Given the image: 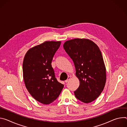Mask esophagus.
Wrapping results in <instances>:
<instances>
[{
    "instance_id": "obj_1",
    "label": "esophagus",
    "mask_w": 127,
    "mask_h": 127,
    "mask_svg": "<svg viewBox=\"0 0 127 127\" xmlns=\"http://www.w3.org/2000/svg\"><path fill=\"white\" fill-rule=\"evenodd\" d=\"M70 79H71V77L68 76V78H67V80H65V83H67V82L69 81V80Z\"/></svg>"
}]
</instances>
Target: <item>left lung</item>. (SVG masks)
<instances>
[{"mask_svg":"<svg viewBox=\"0 0 127 127\" xmlns=\"http://www.w3.org/2000/svg\"><path fill=\"white\" fill-rule=\"evenodd\" d=\"M64 48L76 68L80 85L74 92L76 97L88 103L95 100L102 92L106 83V68L102 53L91 40L76 38L65 41Z\"/></svg>","mask_w":127,"mask_h":127,"instance_id":"1","label":"left lung"}]
</instances>
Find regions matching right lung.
<instances>
[{
  "mask_svg": "<svg viewBox=\"0 0 127 127\" xmlns=\"http://www.w3.org/2000/svg\"><path fill=\"white\" fill-rule=\"evenodd\" d=\"M61 44V41H45L29 49L24 59L25 86L34 99L42 104L53 102L64 87L55 78L51 64Z\"/></svg>",
  "mask_w": 127,
  "mask_h": 127,
  "instance_id": "add662e5",
  "label": "right lung"
}]
</instances>
